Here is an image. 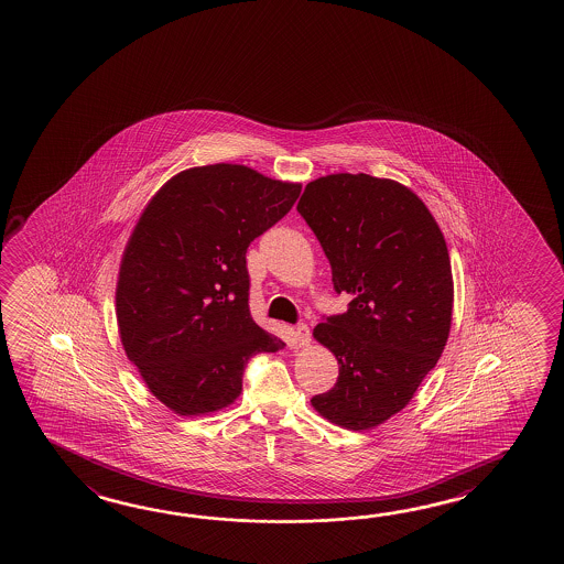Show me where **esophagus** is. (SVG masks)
<instances>
[{
  "mask_svg": "<svg viewBox=\"0 0 564 564\" xmlns=\"http://www.w3.org/2000/svg\"><path fill=\"white\" fill-rule=\"evenodd\" d=\"M295 340L301 348H305L308 346V341H311V328L306 326V324H299L295 328Z\"/></svg>",
  "mask_w": 564,
  "mask_h": 564,
  "instance_id": "esophagus-1",
  "label": "esophagus"
}]
</instances>
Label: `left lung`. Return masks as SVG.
I'll return each instance as SVG.
<instances>
[{"label": "left lung", "instance_id": "obj_1", "mask_svg": "<svg viewBox=\"0 0 564 564\" xmlns=\"http://www.w3.org/2000/svg\"><path fill=\"white\" fill-rule=\"evenodd\" d=\"M296 210L333 268L348 311L313 336L338 360L334 388L311 399L334 425L368 431L413 399L443 354L454 283L443 231L411 188L378 176L326 175Z\"/></svg>", "mask_w": 564, "mask_h": 564}]
</instances>
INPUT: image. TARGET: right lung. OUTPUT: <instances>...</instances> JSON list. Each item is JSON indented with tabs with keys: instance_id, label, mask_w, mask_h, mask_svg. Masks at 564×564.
Returning a JSON list of instances; mask_svg holds the SVG:
<instances>
[{
	"instance_id": "add662e5",
	"label": "right lung",
	"mask_w": 564,
	"mask_h": 564,
	"mask_svg": "<svg viewBox=\"0 0 564 564\" xmlns=\"http://www.w3.org/2000/svg\"><path fill=\"white\" fill-rule=\"evenodd\" d=\"M299 194V183L216 163L169 178L139 216L121 256L118 328L149 391L176 415L231 405L251 356L285 348L251 318L246 251Z\"/></svg>"
}]
</instances>
